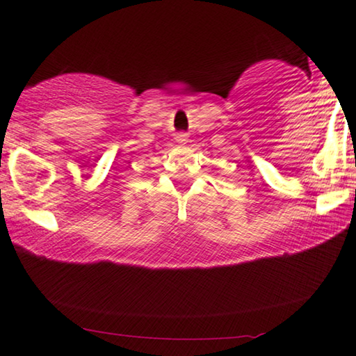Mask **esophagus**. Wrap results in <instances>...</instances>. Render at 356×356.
Listing matches in <instances>:
<instances>
[{
	"label": "esophagus",
	"mask_w": 356,
	"mask_h": 356,
	"mask_svg": "<svg viewBox=\"0 0 356 356\" xmlns=\"http://www.w3.org/2000/svg\"><path fill=\"white\" fill-rule=\"evenodd\" d=\"M177 143H181V145H186V141H187V134H177Z\"/></svg>",
	"instance_id": "esophagus-1"
}]
</instances>
